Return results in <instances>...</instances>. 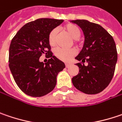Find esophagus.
Segmentation results:
<instances>
[{
    "label": "esophagus",
    "mask_w": 122,
    "mask_h": 122,
    "mask_svg": "<svg viewBox=\"0 0 122 122\" xmlns=\"http://www.w3.org/2000/svg\"><path fill=\"white\" fill-rule=\"evenodd\" d=\"M70 65H70L69 63H65V66L66 67V68L69 67V66H70Z\"/></svg>",
    "instance_id": "34e87169"
}]
</instances>
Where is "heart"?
Listing matches in <instances>:
<instances>
[{
	"mask_svg": "<svg viewBox=\"0 0 122 122\" xmlns=\"http://www.w3.org/2000/svg\"><path fill=\"white\" fill-rule=\"evenodd\" d=\"M64 30L72 38H74V42L75 44H79L78 37L81 35V31L76 25L72 23L66 24L64 27ZM57 33V31L56 29H53L48 34V43L51 46H54L56 44ZM54 54L55 56L59 60H61L62 61H69L71 60V58H72L75 56L76 51L74 48L65 49L62 48H57L54 51Z\"/></svg>",
	"mask_w": 122,
	"mask_h": 122,
	"instance_id": "obj_1",
	"label": "heart"
}]
</instances>
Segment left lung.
<instances>
[{"mask_svg": "<svg viewBox=\"0 0 122 122\" xmlns=\"http://www.w3.org/2000/svg\"><path fill=\"white\" fill-rule=\"evenodd\" d=\"M85 35L84 46L76 57L79 72L72 78L74 86L87 94L102 92L110 83L117 60L113 37L100 25L87 20H75ZM88 63L84 65V62Z\"/></svg>", "mask_w": 122, "mask_h": 122, "instance_id": "obj_1", "label": "left lung"}]
</instances>
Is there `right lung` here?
Listing matches in <instances>:
<instances>
[{
	"instance_id": "right-lung-1",
	"label": "right lung",
	"mask_w": 122,
	"mask_h": 122,
	"mask_svg": "<svg viewBox=\"0 0 122 122\" xmlns=\"http://www.w3.org/2000/svg\"><path fill=\"white\" fill-rule=\"evenodd\" d=\"M63 20L39 19L24 25L14 37L9 49V67L18 87L33 97L44 96L52 91L57 75L65 63L53 56L48 34ZM43 54L50 58L45 66L39 62Z\"/></svg>"
}]
</instances>
